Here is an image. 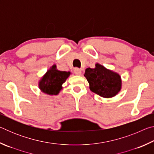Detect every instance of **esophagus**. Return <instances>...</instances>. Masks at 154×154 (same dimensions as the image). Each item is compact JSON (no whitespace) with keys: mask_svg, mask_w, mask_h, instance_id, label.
I'll return each mask as SVG.
<instances>
[{"mask_svg":"<svg viewBox=\"0 0 154 154\" xmlns=\"http://www.w3.org/2000/svg\"><path fill=\"white\" fill-rule=\"evenodd\" d=\"M74 72H75V74L77 75H82V70L78 69V68H75V69H74Z\"/></svg>","mask_w":154,"mask_h":154,"instance_id":"34e87169","label":"esophagus"}]
</instances>
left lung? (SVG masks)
<instances>
[{"mask_svg":"<svg viewBox=\"0 0 154 154\" xmlns=\"http://www.w3.org/2000/svg\"><path fill=\"white\" fill-rule=\"evenodd\" d=\"M84 76L89 83L90 90L103 98L114 97L122 89L120 75L99 63L94 69L87 68Z\"/></svg>","mask_w":154,"mask_h":154,"instance_id":"left-lung-1","label":"left lung"}]
</instances>
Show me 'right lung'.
Masks as SVG:
<instances>
[{
  "label": "right lung",
  "instance_id": "right-lung-1",
  "mask_svg": "<svg viewBox=\"0 0 154 154\" xmlns=\"http://www.w3.org/2000/svg\"><path fill=\"white\" fill-rule=\"evenodd\" d=\"M70 71H61L54 64L38 81V88L43 93L49 96L58 95L62 90V84L71 75Z\"/></svg>",
  "mask_w": 154,
  "mask_h": 154
}]
</instances>
